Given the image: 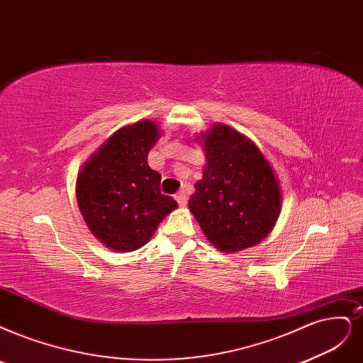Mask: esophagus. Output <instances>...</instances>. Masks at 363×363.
Wrapping results in <instances>:
<instances>
[{"label":"esophagus","instance_id":"obj_1","mask_svg":"<svg viewBox=\"0 0 363 363\" xmlns=\"http://www.w3.org/2000/svg\"><path fill=\"white\" fill-rule=\"evenodd\" d=\"M174 200H177L179 206H185V205H186V200H189V197H186V193L182 190V191L174 194Z\"/></svg>","mask_w":363,"mask_h":363}]
</instances>
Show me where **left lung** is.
<instances>
[{"mask_svg": "<svg viewBox=\"0 0 363 363\" xmlns=\"http://www.w3.org/2000/svg\"><path fill=\"white\" fill-rule=\"evenodd\" d=\"M206 166L189 208L209 242L223 252L259 244L275 225L281 190L259 147L244 134L216 124L200 136Z\"/></svg>", "mask_w": 363, "mask_h": 363, "instance_id": "left-lung-1", "label": "left lung"}]
</instances>
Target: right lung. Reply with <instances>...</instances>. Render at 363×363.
I'll list each match as a JSON object with an SVG mask.
<instances>
[{
  "mask_svg": "<svg viewBox=\"0 0 363 363\" xmlns=\"http://www.w3.org/2000/svg\"><path fill=\"white\" fill-rule=\"evenodd\" d=\"M160 130L150 119L115 131L80 169L76 197L92 235L107 248L143 247L178 203L160 191L161 174L147 166Z\"/></svg>",
  "mask_w": 363,
  "mask_h": 363,
  "instance_id": "obj_1",
  "label": "right lung"
}]
</instances>
